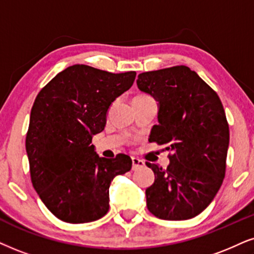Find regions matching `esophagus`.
<instances>
[{"label": "esophagus", "instance_id": "34e87169", "mask_svg": "<svg viewBox=\"0 0 254 254\" xmlns=\"http://www.w3.org/2000/svg\"><path fill=\"white\" fill-rule=\"evenodd\" d=\"M145 165L144 160L137 158V157H132V170H136L138 168H143Z\"/></svg>", "mask_w": 254, "mask_h": 254}]
</instances>
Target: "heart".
Segmentation results:
<instances>
[{
  "label": "heart",
  "mask_w": 254,
  "mask_h": 254,
  "mask_svg": "<svg viewBox=\"0 0 254 254\" xmlns=\"http://www.w3.org/2000/svg\"><path fill=\"white\" fill-rule=\"evenodd\" d=\"M143 96H144V95H142V97H143Z\"/></svg>",
  "instance_id": "heart-1"
}]
</instances>
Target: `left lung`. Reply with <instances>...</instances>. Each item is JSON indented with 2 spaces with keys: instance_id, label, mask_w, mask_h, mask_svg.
Listing matches in <instances>:
<instances>
[{
  "instance_id": "obj_1",
  "label": "left lung",
  "mask_w": 254,
  "mask_h": 254,
  "mask_svg": "<svg viewBox=\"0 0 254 254\" xmlns=\"http://www.w3.org/2000/svg\"><path fill=\"white\" fill-rule=\"evenodd\" d=\"M137 86L159 103L149 142L170 152L166 169L146 162L155 173L147 210L164 220L191 219L211 204L225 177L230 131L223 104L185 65L139 73Z\"/></svg>"
}]
</instances>
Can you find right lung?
<instances>
[{"instance_id": "1", "label": "right lung", "mask_w": 254, "mask_h": 254, "mask_svg": "<svg viewBox=\"0 0 254 254\" xmlns=\"http://www.w3.org/2000/svg\"><path fill=\"white\" fill-rule=\"evenodd\" d=\"M134 78V71L112 73L75 64L38 92L25 150L34 189L59 219L83 224L105 216L111 181L131 170L129 156L103 158L91 143L104 130L109 107Z\"/></svg>"}]
</instances>
